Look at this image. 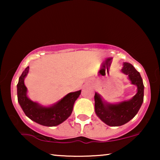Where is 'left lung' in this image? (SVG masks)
Returning <instances> with one entry per match:
<instances>
[{
  "label": "left lung",
  "instance_id": "1",
  "mask_svg": "<svg viewBox=\"0 0 160 160\" xmlns=\"http://www.w3.org/2000/svg\"><path fill=\"white\" fill-rule=\"evenodd\" d=\"M122 72L128 76L132 84L137 86V93L130 100L112 104L104 101L98 92L95 94L96 114L104 123L111 127L128 123L137 114L143 102L144 86L139 72L128 62H124Z\"/></svg>",
  "mask_w": 160,
  "mask_h": 160
}]
</instances>
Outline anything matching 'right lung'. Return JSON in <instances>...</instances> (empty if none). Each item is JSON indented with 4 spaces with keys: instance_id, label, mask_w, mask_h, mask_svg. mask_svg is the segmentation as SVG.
<instances>
[{
    "instance_id": "1",
    "label": "right lung",
    "mask_w": 160,
    "mask_h": 160,
    "mask_svg": "<svg viewBox=\"0 0 160 160\" xmlns=\"http://www.w3.org/2000/svg\"><path fill=\"white\" fill-rule=\"evenodd\" d=\"M29 71L27 67L22 72L17 84V99L24 113L28 118L43 126L54 127L65 121L71 116L74 102L81 91L70 92L51 106H42L38 102L32 101L27 95V87L24 80Z\"/></svg>"
}]
</instances>
